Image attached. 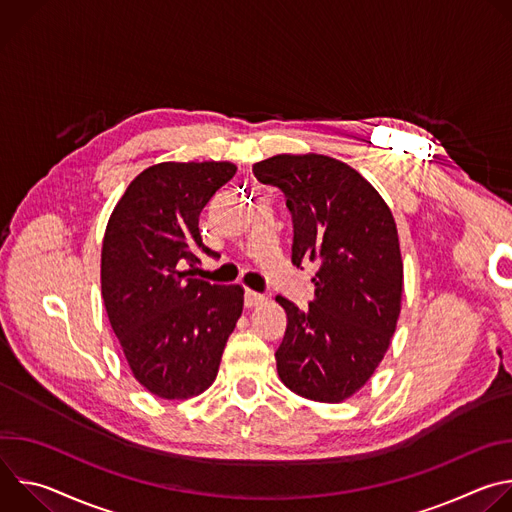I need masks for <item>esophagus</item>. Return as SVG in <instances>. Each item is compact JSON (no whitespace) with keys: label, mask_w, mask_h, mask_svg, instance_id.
Wrapping results in <instances>:
<instances>
[{"label":"esophagus","mask_w":512,"mask_h":512,"mask_svg":"<svg viewBox=\"0 0 512 512\" xmlns=\"http://www.w3.org/2000/svg\"><path fill=\"white\" fill-rule=\"evenodd\" d=\"M265 298L261 294H257V291L253 289H245V306L247 308H253V306H259Z\"/></svg>","instance_id":"34e87169"}]
</instances>
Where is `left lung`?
<instances>
[{"label": "left lung", "mask_w": 512, "mask_h": 512, "mask_svg": "<svg viewBox=\"0 0 512 512\" xmlns=\"http://www.w3.org/2000/svg\"><path fill=\"white\" fill-rule=\"evenodd\" d=\"M253 174L285 196L291 263L316 265L308 308L275 298L287 316L277 375L306 399L340 403L371 379L397 326L403 261L395 218L367 180L328 156L281 154L257 162Z\"/></svg>", "instance_id": "left-lung-1"}]
</instances>
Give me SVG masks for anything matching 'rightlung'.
<instances>
[{
  "mask_svg": "<svg viewBox=\"0 0 512 512\" xmlns=\"http://www.w3.org/2000/svg\"><path fill=\"white\" fill-rule=\"evenodd\" d=\"M229 162H164L143 170L117 202L103 239L101 291L133 377L162 399H188L216 379L243 312L241 285L194 277L198 218L233 180Z\"/></svg>",
  "mask_w": 512,
  "mask_h": 512,
  "instance_id": "add662e5",
  "label": "right lung"
}]
</instances>
